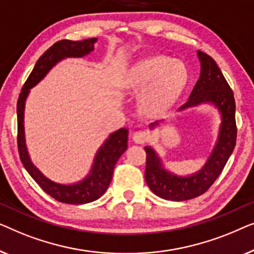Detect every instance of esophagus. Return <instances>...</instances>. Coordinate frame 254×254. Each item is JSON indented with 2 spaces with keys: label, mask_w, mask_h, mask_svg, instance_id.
Listing matches in <instances>:
<instances>
[{
  "label": "esophagus",
  "mask_w": 254,
  "mask_h": 254,
  "mask_svg": "<svg viewBox=\"0 0 254 254\" xmlns=\"http://www.w3.org/2000/svg\"><path fill=\"white\" fill-rule=\"evenodd\" d=\"M148 138L149 135L145 130L134 131L133 134H132V139H133V141L137 142V144H145V142L148 140Z\"/></svg>",
  "instance_id": "1"
}]
</instances>
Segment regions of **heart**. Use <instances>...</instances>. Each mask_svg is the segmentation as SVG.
<instances>
[{
    "instance_id": "heart-1",
    "label": "heart",
    "mask_w": 254,
    "mask_h": 254,
    "mask_svg": "<svg viewBox=\"0 0 254 254\" xmlns=\"http://www.w3.org/2000/svg\"><path fill=\"white\" fill-rule=\"evenodd\" d=\"M187 66L180 61L169 57L155 56L141 61L130 77V85L133 90L149 87L142 95V107L147 113L155 114L168 108L188 83Z\"/></svg>"
}]
</instances>
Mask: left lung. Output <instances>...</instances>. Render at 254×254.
Returning <instances> with one entry per match:
<instances>
[{
    "label": "left lung",
    "mask_w": 254,
    "mask_h": 254,
    "mask_svg": "<svg viewBox=\"0 0 254 254\" xmlns=\"http://www.w3.org/2000/svg\"><path fill=\"white\" fill-rule=\"evenodd\" d=\"M198 57L201 65L200 77L187 103L182 106L180 110L207 102L213 103L219 109L222 123L217 142L209 159L198 173L182 177L164 169L154 149L148 146L145 147L146 183L158 197L173 201H183L205 193L222 173L234 151L237 138L235 119L236 103L233 90L212 57L200 51H198ZM158 124L159 122H154L149 127H154Z\"/></svg>",
    "instance_id": "obj_1"
}]
</instances>
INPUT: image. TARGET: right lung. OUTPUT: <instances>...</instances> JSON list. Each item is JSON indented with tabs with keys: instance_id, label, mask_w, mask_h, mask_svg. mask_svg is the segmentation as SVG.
Wrapping results in <instances>:
<instances>
[{
	"instance_id": "obj_1",
	"label": "right lung",
	"mask_w": 254,
	"mask_h": 254,
	"mask_svg": "<svg viewBox=\"0 0 254 254\" xmlns=\"http://www.w3.org/2000/svg\"><path fill=\"white\" fill-rule=\"evenodd\" d=\"M96 40H98L96 38H91L83 41L61 40L55 42L37 61L33 70L21 88L17 102V126H18L17 145H18L21 163L46 193L56 199L57 201L70 203V205L92 202L99 199L107 191L112 182L114 168L117 160L127 148V128H120L109 135V138L96 153L91 173L85 180L72 185L59 184L44 176L41 171L32 163L28 156L24 134L25 100L30 93V88L35 86L57 62L65 57H81L90 54L94 49V42Z\"/></svg>"
}]
</instances>
